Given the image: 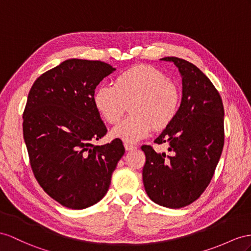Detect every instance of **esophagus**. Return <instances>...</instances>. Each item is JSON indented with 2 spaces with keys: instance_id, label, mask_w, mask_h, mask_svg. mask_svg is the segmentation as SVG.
<instances>
[{
  "instance_id": "34e87169",
  "label": "esophagus",
  "mask_w": 251,
  "mask_h": 251,
  "mask_svg": "<svg viewBox=\"0 0 251 251\" xmlns=\"http://www.w3.org/2000/svg\"><path fill=\"white\" fill-rule=\"evenodd\" d=\"M124 147H125L126 151H134L137 149L136 145H132V144H129V143H125Z\"/></svg>"
}]
</instances>
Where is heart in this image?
I'll return each mask as SVG.
<instances>
[{"label":"heart","instance_id":"heart-1","mask_svg":"<svg viewBox=\"0 0 251 251\" xmlns=\"http://www.w3.org/2000/svg\"><path fill=\"white\" fill-rule=\"evenodd\" d=\"M95 108L108 123L114 124L130 102V115L115 125L111 134L126 143H137L155 129H163L175 119L180 95L161 71L136 66L120 73L113 85H101L93 98Z\"/></svg>","mask_w":251,"mask_h":251}]
</instances>
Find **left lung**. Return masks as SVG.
I'll use <instances>...</instances> for the list:
<instances>
[{"label":"left lung","instance_id":"1","mask_svg":"<svg viewBox=\"0 0 251 251\" xmlns=\"http://www.w3.org/2000/svg\"><path fill=\"white\" fill-rule=\"evenodd\" d=\"M160 60L173 62L180 73L181 102L175 119L155 140L168 143L172 156L143 145L142 176L153 202L179 209L195 201L214 175L224 147V106L213 83L194 64L177 57Z\"/></svg>","mask_w":251,"mask_h":251}]
</instances>
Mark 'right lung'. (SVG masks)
<instances>
[{"label": "right lung", "instance_id": "1", "mask_svg": "<svg viewBox=\"0 0 251 251\" xmlns=\"http://www.w3.org/2000/svg\"><path fill=\"white\" fill-rule=\"evenodd\" d=\"M113 71L102 61L68 59L38 77L28 93L23 137L31 169L41 188L69 209L99 202L125 152L120 139L93 145L107 132L94 90Z\"/></svg>", "mask_w": 251, "mask_h": 251}]
</instances>
